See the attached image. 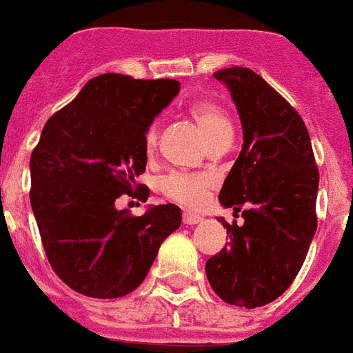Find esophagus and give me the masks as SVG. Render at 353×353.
Returning a JSON list of instances; mask_svg holds the SVG:
<instances>
[{
    "label": "esophagus",
    "instance_id": "esophagus-1",
    "mask_svg": "<svg viewBox=\"0 0 353 353\" xmlns=\"http://www.w3.org/2000/svg\"><path fill=\"white\" fill-rule=\"evenodd\" d=\"M202 215H198V213H192V211H187V213H183V224H187V226H192V224H198L202 223Z\"/></svg>",
    "mask_w": 353,
    "mask_h": 353
}]
</instances>
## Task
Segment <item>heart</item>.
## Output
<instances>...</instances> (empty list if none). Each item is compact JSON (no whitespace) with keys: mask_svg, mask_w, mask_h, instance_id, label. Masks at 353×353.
Segmentation results:
<instances>
[{"mask_svg":"<svg viewBox=\"0 0 353 353\" xmlns=\"http://www.w3.org/2000/svg\"><path fill=\"white\" fill-rule=\"evenodd\" d=\"M189 114L202 129L208 142L232 132V125H230L226 112L216 103L203 101V99L194 101L190 103ZM157 140H159V127L151 125L150 129L145 130V150L150 153L157 148ZM210 177L194 176L187 172H172L161 179V190L164 196L179 203H187V205H196L202 202L210 190Z\"/></svg>","mask_w":353,"mask_h":353,"instance_id":"obj_1","label":"heart"}]
</instances>
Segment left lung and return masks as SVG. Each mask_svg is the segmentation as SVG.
I'll return each mask as SVG.
<instances>
[{
  "instance_id": "8db88e82",
  "label": "left lung",
  "mask_w": 353,
  "mask_h": 353,
  "mask_svg": "<svg viewBox=\"0 0 353 353\" xmlns=\"http://www.w3.org/2000/svg\"><path fill=\"white\" fill-rule=\"evenodd\" d=\"M236 103L243 148L219 200L243 210L245 223L228 224L219 254L205 262L211 288L223 301L254 309L283 296L301 270L316 234L318 166L309 130L286 99L254 70L215 72Z\"/></svg>"
}]
</instances>
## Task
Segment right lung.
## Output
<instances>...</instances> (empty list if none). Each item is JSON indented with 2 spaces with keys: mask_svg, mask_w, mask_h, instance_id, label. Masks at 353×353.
<instances>
[{
  "mask_svg": "<svg viewBox=\"0 0 353 353\" xmlns=\"http://www.w3.org/2000/svg\"><path fill=\"white\" fill-rule=\"evenodd\" d=\"M177 93V80L106 72L44 125L30 161L31 210L52 270L78 294H130L181 226L174 203L151 205L142 216L116 208L145 172V130ZM137 196L148 200L150 189Z\"/></svg>",
  "mask_w": 353,
  "mask_h": 353,
  "instance_id": "add662e5",
  "label": "right lung"
}]
</instances>
